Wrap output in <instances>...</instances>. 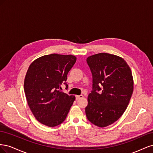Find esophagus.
Returning a JSON list of instances; mask_svg holds the SVG:
<instances>
[{"label":"esophagus","instance_id":"1","mask_svg":"<svg viewBox=\"0 0 153 153\" xmlns=\"http://www.w3.org/2000/svg\"><path fill=\"white\" fill-rule=\"evenodd\" d=\"M83 98V96H82V95H76V100H79V99H80V98Z\"/></svg>","mask_w":153,"mask_h":153}]
</instances>
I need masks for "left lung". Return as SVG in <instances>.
Wrapping results in <instances>:
<instances>
[{
  "mask_svg": "<svg viewBox=\"0 0 153 153\" xmlns=\"http://www.w3.org/2000/svg\"><path fill=\"white\" fill-rule=\"evenodd\" d=\"M87 62L94 90L88 96L86 116L97 126H108L121 117L130 101L134 84L131 70L123 58L108 53L91 55Z\"/></svg>",
  "mask_w": 153,
  "mask_h": 153,
  "instance_id": "8db88e82",
  "label": "left lung"
}]
</instances>
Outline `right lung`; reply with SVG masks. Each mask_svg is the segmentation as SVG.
Listing matches in <instances>:
<instances>
[{"label":"right lung","mask_w":153,"mask_h":153,"mask_svg":"<svg viewBox=\"0 0 153 153\" xmlns=\"http://www.w3.org/2000/svg\"><path fill=\"white\" fill-rule=\"evenodd\" d=\"M76 60L72 55H46L34 60L27 69L24 80L27 103L37 121L45 126L61 124L75 100L60 89Z\"/></svg>","instance_id":"1"}]
</instances>
